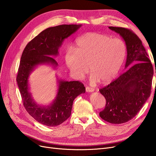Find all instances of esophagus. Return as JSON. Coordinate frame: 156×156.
I'll return each mask as SVG.
<instances>
[{"label": "esophagus", "instance_id": "34e87169", "mask_svg": "<svg viewBox=\"0 0 156 156\" xmlns=\"http://www.w3.org/2000/svg\"><path fill=\"white\" fill-rule=\"evenodd\" d=\"M86 91L87 92H92L94 91V89L92 88L89 87H86Z\"/></svg>", "mask_w": 156, "mask_h": 156}]
</instances>
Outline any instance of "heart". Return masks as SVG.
Here are the masks:
<instances>
[{"mask_svg":"<svg viewBox=\"0 0 156 156\" xmlns=\"http://www.w3.org/2000/svg\"><path fill=\"white\" fill-rule=\"evenodd\" d=\"M127 53L123 40L97 32H88L75 41L74 49L65 52L64 61L73 76L82 79L92 73V83H107L119 74Z\"/></svg>","mask_w":156,"mask_h":156,"instance_id":"1","label":"heart"}]
</instances>
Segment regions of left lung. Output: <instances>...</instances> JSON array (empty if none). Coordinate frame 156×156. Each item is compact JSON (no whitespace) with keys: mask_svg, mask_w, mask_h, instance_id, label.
Listing matches in <instances>:
<instances>
[{"mask_svg":"<svg viewBox=\"0 0 156 156\" xmlns=\"http://www.w3.org/2000/svg\"><path fill=\"white\" fill-rule=\"evenodd\" d=\"M108 29L125 41V68L128 69L100 90L106 100L105 107L100 116L109 123L119 124L133 119L150 97L154 69L142 41L135 33L122 27H108Z\"/></svg>","mask_w":156,"mask_h":156,"instance_id":"8db88e82","label":"left lung"}]
</instances>
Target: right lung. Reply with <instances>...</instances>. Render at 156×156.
I'll return each mask as SVG.
<instances>
[{
  "instance_id": "obj_1",
  "label": "right lung",
  "mask_w": 156,
  "mask_h": 156,
  "mask_svg": "<svg viewBox=\"0 0 156 156\" xmlns=\"http://www.w3.org/2000/svg\"><path fill=\"white\" fill-rule=\"evenodd\" d=\"M81 26L61 25L49 27L32 40L23 52L17 83L27 111L41 124L57 126L66 120L71 115L75 98L85 93V87L79 81H66L56 77L58 89L55 98L49 105H41L35 101L30 92V75L40 65H50L53 69L57 68L58 63L53 57L58 55V50L65 39Z\"/></svg>"
}]
</instances>
